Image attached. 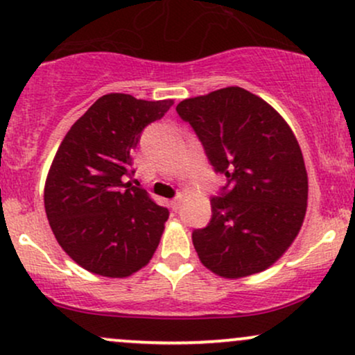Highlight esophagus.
Returning <instances> with one entry per match:
<instances>
[{
    "mask_svg": "<svg viewBox=\"0 0 355 355\" xmlns=\"http://www.w3.org/2000/svg\"><path fill=\"white\" fill-rule=\"evenodd\" d=\"M169 206H171V209L173 211H178L179 207H181V198H174V199H171V202H169Z\"/></svg>",
    "mask_w": 355,
    "mask_h": 355,
    "instance_id": "obj_1",
    "label": "esophagus"
}]
</instances>
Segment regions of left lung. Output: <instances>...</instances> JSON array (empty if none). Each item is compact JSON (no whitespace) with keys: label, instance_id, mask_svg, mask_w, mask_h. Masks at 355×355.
Returning <instances> with one entry per match:
<instances>
[{"label":"left lung","instance_id":"1","mask_svg":"<svg viewBox=\"0 0 355 355\" xmlns=\"http://www.w3.org/2000/svg\"><path fill=\"white\" fill-rule=\"evenodd\" d=\"M191 124L226 186L211 198V220L193 244L207 269L237 279L272 266L293 244L307 207V173L297 139L259 96L231 86L184 99Z\"/></svg>","mask_w":355,"mask_h":355}]
</instances>
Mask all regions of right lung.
<instances>
[{
  "label": "right lung",
  "instance_id": "obj_1",
  "mask_svg": "<svg viewBox=\"0 0 355 355\" xmlns=\"http://www.w3.org/2000/svg\"><path fill=\"white\" fill-rule=\"evenodd\" d=\"M171 99L104 94L71 126L44 186V209L64 252L89 272L126 277L149 262L169 211L131 184L132 151Z\"/></svg>",
  "mask_w": 355,
  "mask_h": 355
}]
</instances>
